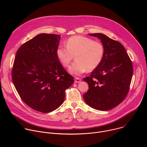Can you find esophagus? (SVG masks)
<instances>
[{"label":"esophagus","instance_id":"1","mask_svg":"<svg viewBox=\"0 0 147 147\" xmlns=\"http://www.w3.org/2000/svg\"><path fill=\"white\" fill-rule=\"evenodd\" d=\"M81 81V80L79 78H77V77H76L75 79H74V82L75 83H79Z\"/></svg>","mask_w":147,"mask_h":147}]
</instances>
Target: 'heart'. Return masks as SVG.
I'll use <instances>...</instances> for the list:
<instances>
[{
	"mask_svg": "<svg viewBox=\"0 0 147 147\" xmlns=\"http://www.w3.org/2000/svg\"><path fill=\"white\" fill-rule=\"evenodd\" d=\"M66 47H59L56 56L64 67H67L73 60L76 61L69 68V71L80 76L84 73L92 71L101 63L105 56V47L99 42L80 35L68 39Z\"/></svg>",
	"mask_w": 147,
	"mask_h": 147,
	"instance_id": "b5f03b06",
	"label": "heart"
}]
</instances>
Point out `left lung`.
Instances as JSON below:
<instances>
[{
  "instance_id": "left-lung-1",
  "label": "left lung",
  "mask_w": 147,
  "mask_h": 147,
  "mask_svg": "<svg viewBox=\"0 0 147 147\" xmlns=\"http://www.w3.org/2000/svg\"><path fill=\"white\" fill-rule=\"evenodd\" d=\"M98 38L105 47V56L100 65L90 77L84 78L89 90L83 98L90 107L108 111L119 105L127 96L133 67L124 47L102 33L89 34Z\"/></svg>"
}]
</instances>
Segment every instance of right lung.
Instances as JSON below:
<instances>
[{
	"mask_svg": "<svg viewBox=\"0 0 147 147\" xmlns=\"http://www.w3.org/2000/svg\"><path fill=\"white\" fill-rule=\"evenodd\" d=\"M60 35L40 34L18 49L12 80L20 98L32 109L51 112L63 103L73 77L56 56Z\"/></svg>",
	"mask_w": 147,
	"mask_h": 147,
	"instance_id": "add662e5",
	"label": "right lung"
}]
</instances>
